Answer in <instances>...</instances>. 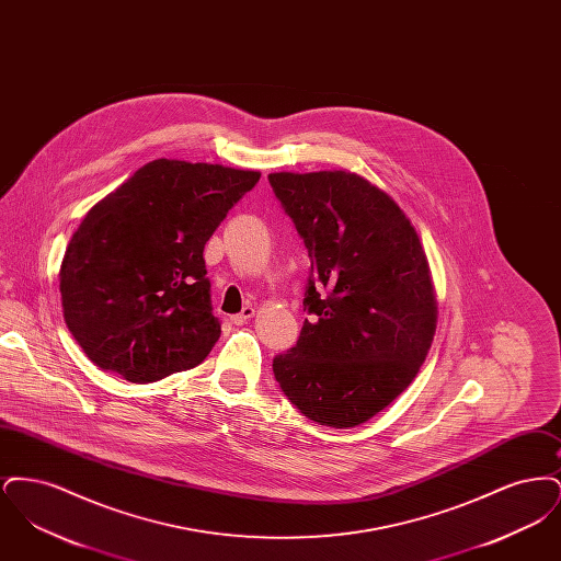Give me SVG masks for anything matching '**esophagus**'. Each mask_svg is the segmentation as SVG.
Returning <instances> with one entry per match:
<instances>
[{"instance_id":"34e87169","label":"esophagus","mask_w":561,"mask_h":561,"mask_svg":"<svg viewBox=\"0 0 561 561\" xmlns=\"http://www.w3.org/2000/svg\"><path fill=\"white\" fill-rule=\"evenodd\" d=\"M250 318H254V307H252V305L243 307V311H241V313H238V316H231V321H233L236 325H243V323L250 320Z\"/></svg>"}]
</instances>
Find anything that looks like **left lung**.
Returning a JSON list of instances; mask_svg holds the SVG:
<instances>
[{"label": "left lung", "instance_id": "1", "mask_svg": "<svg viewBox=\"0 0 561 561\" xmlns=\"http://www.w3.org/2000/svg\"><path fill=\"white\" fill-rule=\"evenodd\" d=\"M268 183L316 275L305 293L311 320L273 359L275 380L307 419L357 427L408 389L433 343L425 248L396 199L357 172H273Z\"/></svg>", "mask_w": 561, "mask_h": 561}]
</instances>
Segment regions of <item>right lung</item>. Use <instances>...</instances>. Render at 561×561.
Returning <instances> with one entry per match:
<instances>
[{
	"label": "right lung",
	"mask_w": 561,
	"mask_h": 561,
	"mask_svg": "<svg viewBox=\"0 0 561 561\" xmlns=\"http://www.w3.org/2000/svg\"><path fill=\"white\" fill-rule=\"evenodd\" d=\"M259 170L149 161L83 216L60 271L65 323L83 353L130 382L195 368L213 351L204 245Z\"/></svg>",
	"instance_id": "1"
}]
</instances>
